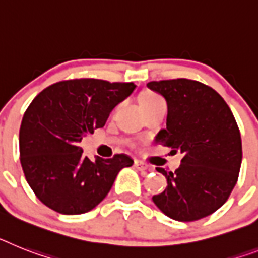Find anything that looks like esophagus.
I'll return each instance as SVG.
<instances>
[{
  "label": "esophagus",
  "mask_w": 258,
  "mask_h": 258,
  "mask_svg": "<svg viewBox=\"0 0 258 258\" xmlns=\"http://www.w3.org/2000/svg\"><path fill=\"white\" fill-rule=\"evenodd\" d=\"M135 166L138 168L139 170H142V172H144V170H149L151 168H149L148 165H146L144 162L140 161V160H135Z\"/></svg>",
  "instance_id": "esophagus-1"
}]
</instances>
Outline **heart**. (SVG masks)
Returning a JSON list of instances; mask_svg holds the SVG:
<instances>
[{
    "label": "heart",
    "instance_id": "heart-1",
    "mask_svg": "<svg viewBox=\"0 0 258 258\" xmlns=\"http://www.w3.org/2000/svg\"><path fill=\"white\" fill-rule=\"evenodd\" d=\"M160 101H162L161 97L156 96L153 93H146V94L140 98V105H142V107H144V106L153 105V103L160 102Z\"/></svg>",
    "mask_w": 258,
    "mask_h": 258
}]
</instances>
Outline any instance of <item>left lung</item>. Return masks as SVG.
I'll list each match as a JSON object with an SVG mask.
<instances>
[{"instance_id": "1", "label": "left lung", "mask_w": 258, "mask_h": 258, "mask_svg": "<svg viewBox=\"0 0 258 258\" xmlns=\"http://www.w3.org/2000/svg\"><path fill=\"white\" fill-rule=\"evenodd\" d=\"M147 88L168 105L166 128L155 142L182 153L174 173L156 168L168 186L152 197L153 203L178 222L211 215L228 199L241 166V136L232 111L214 89L198 81H152Z\"/></svg>"}]
</instances>
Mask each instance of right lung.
<instances>
[{
    "mask_svg": "<svg viewBox=\"0 0 258 258\" xmlns=\"http://www.w3.org/2000/svg\"><path fill=\"white\" fill-rule=\"evenodd\" d=\"M135 88L79 79L53 84L34 98L19 130V153L26 181L45 206L64 215L88 213L109 194L120 169L133 165L125 155L90 160L79 143L103 127Z\"/></svg>",
    "mask_w": 258,
    "mask_h": 258,
    "instance_id": "add662e5",
    "label": "right lung"
}]
</instances>
